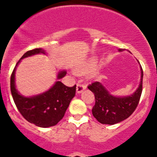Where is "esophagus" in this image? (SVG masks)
Segmentation results:
<instances>
[{
  "label": "esophagus",
  "instance_id": "obj_1",
  "mask_svg": "<svg viewBox=\"0 0 157 157\" xmlns=\"http://www.w3.org/2000/svg\"><path fill=\"white\" fill-rule=\"evenodd\" d=\"M86 89V86L84 84H82V83H78L77 84V93H80L83 91V90Z\"/></svg>",
  "mask_w": 157,
  "mask_h": 157
}]
</instances>
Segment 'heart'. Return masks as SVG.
I'll return each instance as SVG.
<instances>
[{"label":"heart","instance_id":"1","mask_svg":"<svg viewBox=\"0 0 157 157\" xmlns=\"http://www.w3.org/2000/svg\"><path fill=\"white\" fill-rule=\"evenodd\" d=\"M95 61H93V60H92V61H90V62L88 63L87 64V66H86V71H88V70H90V69H91L92 67H93V66H94V64H95Z\"/></svg>","mask_w":157,"mask_h":157}]
</instances>
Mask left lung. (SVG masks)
<instances>
[{
	"label": "left lung",
	"mask_w": 157,
	"mask_h": 157,
	"mask_svg": "<svg viewBox=\"0 0 157 157\" xmlns=\"http://www.w3.org/2000/svg\"><path fill=\"white\" fill-rule=\"evenodd\" d=\"M118 51L123 52V49ZM140 73L141 76L138 88L130 96H113L102 83L97 81L89 85L88 89L94 93L96 100L92 112L99 122L105 124H117L125 120L134 112L138 105L142 93L144 74L141 66Z\"/></svg>",
	"instance_id": "8db88e82"
}]
</instances>
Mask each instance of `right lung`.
<instances>
[{
  "instance_id": "1",
  "label": "right lung",
  "mask_w": 157,
  "mask_h": 157,
  "mask_svg": "<svg viewBox=\"0 0 157 157\" xmlns=\"http://www.w3.org/2000/svg\"><path fill=\"white\" fill-rule=\"evenodd\" d=\"M43 54L46 52L42 48H36L28 51L17 63L10 77V90L15 105L23 118L29 122L41 128L55 126L64 116L70 102L75 96L76 85L68 87L61 81H56L47 91L33 96H24L20 94L16 88L15 74L17 66L23 58ZM67 74L65 70L58 74L60 80Z\"/></svg>"
}]
</instances>
